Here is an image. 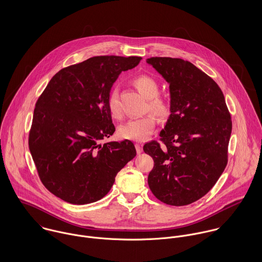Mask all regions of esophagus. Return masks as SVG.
Here are the masks:
<instances>
[{"label":"esophagus","mask_w":262,"mask_h":262,"mask_svg":"<svg viewBox=\"0 0 262 262\" xmlns=\"http://www.w3.org/2000/svg\"><path fill=\"white\" fill-rule=\"evenodd\" d=\"M135 148H136V152L138 154H140L142 152V144L141 143H136L135 144Z\"/></svg>","instance_id":"obj_1"}]
</instances>
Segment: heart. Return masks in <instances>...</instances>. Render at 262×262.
I'll list each match as a JSON object with an SVG mask.
<instances>
[{"mask_svg":"<svg viewBox=\"0 0 262 262\" xmlns=\"http://www.w3.org/2000/svg\"><path fill=\"white\" fill-rule=\"evenodd\" d=\"M137 91L148 100L146 110L152 113L158 119L164 120L170 115V105L168 102L159 97V84L150 75H139L132 80ZM108 109L113 118H121V111L116 94L112 93L108 98ZM155 127V119L152 115H145L140 118L131 119L119 128V135L123 139L142 141L152 134Z\"/></svg>","mask_w":262,"mask_h":262,"instance_id":"heart-1","label":"heart"}]
</instances>
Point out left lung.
Listing matches in <instances>:
<instances>
[{
  "label": "left lung",
  "instance_id": "obj_1",
  "mask_svg": "<svg viewBox=\"0 0 262 262\" xmlns=\"http://www.w3.org/2000/svg\"><path fill=\"white\" fill-rule=\"evenodd\" d=\"M169 83L171 114L159 136L144 144L153 158L152 193L171 206L189 205L215 186L228 162L231 115L217 82L187 60L150 57Z\"/></svg>",
  "mask_w": 262,
  "mask_h": 262
}]
</instances>
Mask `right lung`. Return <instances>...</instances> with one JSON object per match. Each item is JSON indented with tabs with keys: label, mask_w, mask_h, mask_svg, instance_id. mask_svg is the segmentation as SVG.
<instances>
[{
	"label": "right lung",
	"mask_w": 262,
	"mask_h": 262,
	"mask_svg": "<svg viewBox=\"0 0 262 262\" xmlns=\"http://www.w3.org/2000/svg\"><path fill=\"white\" fill-rule=\"evenodd\" d=\"M139 56H94L60 70L38 98L29 149L50 192L74 205L104 198L117 173L136 155L130 140L101 144L115 132L108 98L122 72Z\"/></svg>",
	"instance_id": "add662e5"
}]
</instances>
